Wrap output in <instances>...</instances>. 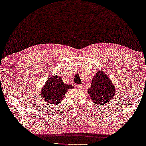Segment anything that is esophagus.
I'll return each mask as SVG.
<instances>
[{"label": "esophagus", "instance_id": "1", "mask_svg": "<svg viewBox=\"0 0 146 146\" xmlns=\"http://www.w3.org/2000/svg\"><path fill=\"white\" fill-rule=\"evenodd\" d=\"M82 85H80V84H77L76 85V87H79V88H81V87H82Z\"/></svg>", "mask_w": 146, "mask_h": 146}]
</instances>
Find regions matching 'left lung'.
Here are the masks:
<instances>
[{
	"label": "left lung",
	"mask_w": 146,
	"mask_h": 146,
	"mask_svg": "<svg viewBox=\"0 0 146 146\" xmlns=\"http://www.w3.org/2000/svg\"><path fill=\"white\" fill-rule=\"evenodd\" d=\"M91 82L88 93L93 102L98 105L110 102L115 95V89L106 74L98 70Z\"/></svg>",
	"instance_id": "obj_1"
}]
</instances>
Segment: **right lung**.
Instances as JSON below:
<instances>
[{"label": "right lung", "mask_w": 146, "mask_h": 146, "mask_svg": "<svg viewBox=\"0 0 146 146\" xmlns=\"http://www.w3.org/2000/svg\"><path fill=\"white\" fill-rule=\"evenodd\" d=\"M73 87L72 85L64 84L60 76H51L42 89V98L49 104H57L63 99L66 91Z\"/></svg>", "instance_id": "1"}]
</instances>
